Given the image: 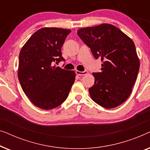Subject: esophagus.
Listing matches in <instances>:
<instances>
[{
    "label": "esophagus",
    "mask_w": 150,
    "mask_h": 150,
    "mask_svg": "<svg viewBox=\"0 0 150 150\" xmlns=\"http://www.w3.org/2000/svg\"><path fill=\"white\" fill-rule=\"evenodd\" d=\"M87 73H88V71L87 70H85V71H78V70L76 71V74L79 75V76L86 75Z\"/></svg>",
    "instance_id": "esophagus-1"
}]
</instances>
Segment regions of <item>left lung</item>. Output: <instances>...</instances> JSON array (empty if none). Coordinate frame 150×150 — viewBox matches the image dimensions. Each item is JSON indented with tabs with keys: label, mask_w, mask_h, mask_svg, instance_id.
<instances>
[{
	"label": "left lung",
	"mask_w": 150,
	"mask_h": 150,
	"mask_svg": "<svg viewBox=\"0 0 150 150\" xmlns=\"http://www.w3.org/2000/svg\"><path fill=\"white\" fill-rule=\"evenodd\" d=\"M78 35L102 61L100 72L93 73L91 99L106 108L120 106L130 96L138 75L139 59L131 39L109 24L81 28Z\"/></svg>",
	"instance_id": "left-lung-1"
}]
</instances>
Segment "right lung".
I'll list each match as a JSON object with an SVG mask.
<instances>
[{"instance_id": "right-lung-1", "label": "right lung", "mask_w": 150, "mask_h": 150, "mask_svg": "<svg viewBox=\"0 0 150 150\" xmlns=\"http://www.w3.org/2000/svg\"><path fill=\"white\" fill-rule=\"evenodd\" d=\"M70 33L64 28H41L20 50L18 74L20 85L32 103L42 109L61 105L74 83V71L55 65L65 61L61 48Z\"/></svg>"}]
</instances>
